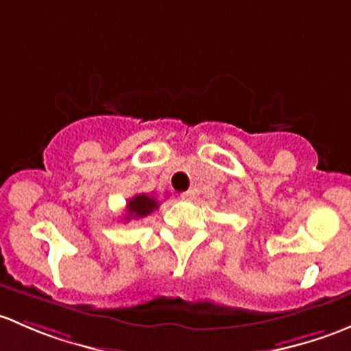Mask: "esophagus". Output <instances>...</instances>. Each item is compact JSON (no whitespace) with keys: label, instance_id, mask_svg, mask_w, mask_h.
<instances>
[{"label":"esophagus","instance_id":"34e87169","mask_svg":"<svg viewBox=\"0 0 351 351\" xmlns=\"http://www.w3.org/2000/svg\"><path fill=\"white\" fill-rule=\"evenodd\" d=\"M180 197H182V199H187V201L196 199V191H194V189H187V191H184V193L180 194Z\"/></svg>","mask_w":351,"mask_h":351}]
</instances>
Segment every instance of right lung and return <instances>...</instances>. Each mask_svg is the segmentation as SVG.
<instances>
[{
	"label": "right lung",
	"instance_id": "right-lung-1",
	"mask_svg": "<svg viewBox=\"0 0 351 351\" xmlns=\"http://www.w3.org/2000/svg\"><path fill=\"white\" fill-rule=\"evenodd\" d=\"M158 206H160V202L155 199V196H152V194H135L132 199L126 202V219L145 218V216L157 211Z\"/></svg>",
	"mask_w": 351,
	"mask_h": 351
}]
</instances>
